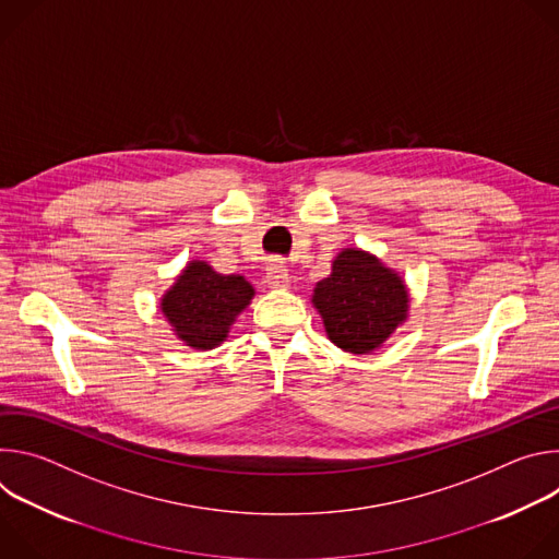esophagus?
<instances>
[{
  "mask_svg": "<svg viewBox=\"0 0 559 559\" xmlns=\"http://www.w3.org/2000/svg\"><path fill=\"white\" fill-rule=\"evenodd\" d=\"M267 285L272 289H285L289 287V274L285 270V265L281 261H274L270 267H267V276H265Z\"/></svg>",
  "mask_w": 559,
  "mask_h": 559,
  "instance_id": "obj_1",
  "label": "esophagus"
}]
</instances>
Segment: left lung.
<instances>
[{
  "label": "left lung",
  "mask_w": 559,
  "mask_h": 559,
  "mask_svg": "<svg viewBox=\"0 0 559 559\" xmlns=\"http://www.w3.org/2000/svg\"><path fill=\"white\" fill-rule=\"evenodd\" d=\"M313 307L330 341L349 354H369L407 321L409 296L403 278L373 254L347 248L332 274L316 283Z\"/></svg>",
  "instance_id": "8db88e82"
}]
</instances>
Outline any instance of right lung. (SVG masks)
<instances>
[{
    "label": "right lung",
    "instance_id": "obj_1",
    "mask_svg": "<svg viewBox=\"0 0 559 559\" xmlns=\"http://www.w3.org/2000/svg\"><path fill=\"white\" fill-rule=\"evenodd\" d=\"M252 296L254 287L243 276L218 274L205 261H190L162 298V311L188 347L205 352L227 338Z\"/></svg>",
    "mask_w": 559,
    "mask_h": 559
}]
</instances>
